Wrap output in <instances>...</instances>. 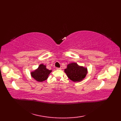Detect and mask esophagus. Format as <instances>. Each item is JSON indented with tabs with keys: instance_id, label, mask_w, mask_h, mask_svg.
Masks as SVG:
<instances>
[{
	"instance_id": "34e87169",
	"label": "esophagus",
	"mask_w": 121,
	"mask_h": 121,
	"mask_svg": "<svg viewBox=\"0 0 121 121\" xmlns=\"http://www.w3.org/2000/svg\"><path fill=\"white\" fill-rule=\"evenodd\" d=\"M56 69H57V70H58V69H61V68H56Z\"/></svg>"
}]
</instances>
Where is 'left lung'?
I'll list each match as a JSON object with an SVG mask.
<instances>
[{
  "label": "left lung",
  "mask_w": 121,
  "mask_h": 121,
  "mask_svg": "<svg viewBox=\"0 0 121 121\" xmlns=\"http://www.w3.org/2000/svg\"><path fill=\"white\" fill-rule=\"evenodd\" d=\"M64 71L68 77L74 82L82 81L88 73L87 68L79 65L76 63L69 64Z\"/></svg>",
  "instance_id": "8db88e82"
}]
</instances>
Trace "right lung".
Returning <instances> with one entry per match:
<instances>
[{"label":"right lung","instance_id":"right-lung-1","mask_svg":"<svg viewBox=\"0 0 121 121\" xmlns=\"http://www.w3.org/2000/svg\"><path fill=\"white\" fill-rule=\"evenodd\" d=\"M52 70H49L46 68V65L43 64H40L37 69L31 72L30 74L32 77L38 82H43L48 78L49 74Z\"/></svg>","mask_w":121,"mask_h":121}]
</instances>
